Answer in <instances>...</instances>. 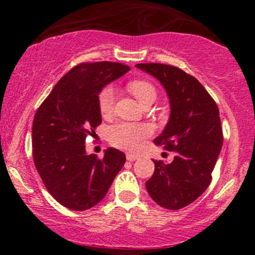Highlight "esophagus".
Here are the masks:
<instances>
[{"instance_id": "34e87169", "label": "esophagus", "mask_w": 255, "mask_h": 255, "mask_svg": "<svg viewBox=\"0 0 255 255\" xmlns=\"http://www.w3.org/2000/svg\"><path fill=\"white\" fill-rule=\"evenodd\" d=\"M126 158H127V160H129V162H134V160L139 159V156H136V154L127 153V154H126Z\"/></svg>"}]
</instances>
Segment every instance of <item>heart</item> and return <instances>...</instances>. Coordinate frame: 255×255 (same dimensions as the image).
<instances>
[{"instance_id": "heart-1", "label": "heart", "mask_w": 255, "mask_h": 255, "mask_svg": "<svg viewBox=\"0 0 255 255\" xmlns=\"http://www.w3.org/2000/svg\"><path fill=\"white\" fill-rule=\"evenodd\" d=\"M128 90L141 105L156 99V89L146 80L130 81L128 84ZM114 104H115V91L111 86H105L98 96V108L102 115L105 118L110 116L114 111ZM151 134L152 129L148 125L127 124V122L111 126L108 130L111 145L129 152L141 150L145 139H147Z\"/></svg>"}]
</instances>
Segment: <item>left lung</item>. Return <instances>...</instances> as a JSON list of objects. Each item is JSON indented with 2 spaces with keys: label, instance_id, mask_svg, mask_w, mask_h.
<instances>
[{
  "label": "left lung",
  "instance_id": "obj_1",
  "mask_svg": "<svg viewBox=\"0 0 255 255\" xmlns=\"http://www.w3.org/2000/svg\"><path fill=\"white\" fill-rule=\"evenodd\" d=\"M140 68L164 86L170 101V118L154 139L175 152L169 164L153 160L154 172L146 182L150 197L159 206L178 210L197 200L212 180V171L223 145L219 110L205 87L177 67L139 63Z\"/></svg>",
  "mask_w": 255,
  "mask_h": 255
}]
</instances>
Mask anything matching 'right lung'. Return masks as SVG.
Returning <instances> with one entry per match:
<instances>
[{
  "instance_id": "obj_1",
  "label": "right lung",
  "mask_w": 255,
  "mask_h": 255,
  "mask_svg": "<svg viewBox=\"0 0 255 255\" xmlns=\"http://www.w3.org/2000/svg\"><path fill=\"white\" fill-rule=\"evenodd\" d=\"M129 69L108 61L78 64L58 80L34 115L32 147L38 174L52 197L74 211L103 200L126 162L124 152L113 147L102 159L87 154L85 141L102 124L99 92Z\"/></svg>"
}]
</instances>
